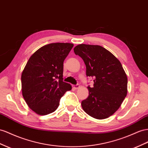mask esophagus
Masks as SVG:
<instances>
[{"instance_id":"1","label":"esophagus","mask_w":148,"mask_h":148,"mask_svg":"<svg viewBox=\"0 0 148 148\" xmlns=\"http://www.w3.org/2000/svg\"><path fill=\"white\" fill-rule=\"evenodd\" d=\"M79 84H77V85H73V88H75V89H78V88H79Z\"/></svg>"}]
</instances>
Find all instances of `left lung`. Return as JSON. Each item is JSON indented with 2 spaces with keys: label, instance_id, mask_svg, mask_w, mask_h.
Returning a JSON list of instances; mask_svg holds the SVG:
<instances>
[{
  "label": "left lung",
  "instance_id": "1",
  "mask_svg": "<svg viewBox=\"0 0 148 148\" xmlns=\"http://www.w3.org/2000/svg\"><path fill=\"white\" fill-rule=\"evenodd\" d=\"M73 50L85 63L86 77L93 78V86H88V97L82 101L83 110L96 119L110 117L127 95V79L121 63L99 45L80 44Z\"/></svg>",
  "mask_w": 148,
  "mask_h": 148
}]
</instances>
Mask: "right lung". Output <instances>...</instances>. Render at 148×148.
Masks as SVG:
<instances>
[{"label": "right lung", "instance_id": "1", "mask_svg": "<svg viewBox=\"0 0 148 148\" xmlns=\"http://www.w3.org/2000/svg\"><path fill=\"white\" fill-rule=\"evenodd\" d=\"M72 43H54L41 47L31 56L22 77V95L36 113L50 114L57 109L66 91L71 90L63 82V62Z\"/></svg>", "mask_w": 148, "mask_h": 148}]
</instances>
